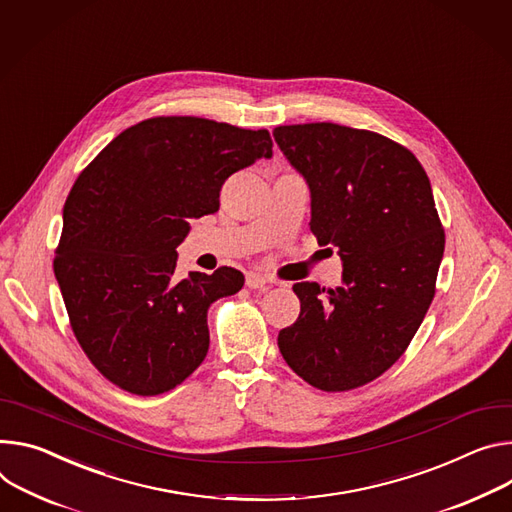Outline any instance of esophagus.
I'll use <instances>...</instances> for the list:
<instances>
[{"instance_id":"obj_1","label":"esophagus","mask_w":512,"mask_h":512,"mask_svg":"<svg viewBox=\"0 0 512 512\" xmlns=\"http://www.w3.org/2000/svg\"><path fill=\"white\" fill-rule=\"evenodd\" d=\"M271 284L267 275L261 273H247V288L249 290H265Z\"/></svg>"}]
</instances>
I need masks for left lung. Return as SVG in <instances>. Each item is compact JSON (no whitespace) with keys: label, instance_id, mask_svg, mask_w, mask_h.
Listing matches in <instances>:
<instances>
[{"label":"left lung","instance_id":"obj_1","mask_svg":"<svg viewBox=\"0 0 512 512\" xmlns=\"http://www.w3.org/2000/svg\"><path fill=\"white\" fill-rule=\"evenodd\" d=\"M273 136L308 181L312 235L343 261V286L327 294L294 284L300 316L277 347L310 386L347 392L400 359L435 298L445 230L431 181L406 147L371 130L310 122Z\"/></svg>","mask_w":512,"mask_h":512}]
</instances>
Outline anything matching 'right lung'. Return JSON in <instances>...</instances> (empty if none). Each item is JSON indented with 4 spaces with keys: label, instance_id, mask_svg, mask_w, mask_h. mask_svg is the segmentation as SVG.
<instances>
[{
    "label": "right lung",
    "instance_id": "obj_1",
    "mask_svg": "<svg viewBox=\"0 0 512 512\" xmlns=\"http://www.w3.org/2000/svg\"><path fill=\"white\" fill-rule=\"evenodd\" d=\"M271 147L265 128L157 116L120 132L79 173L53 267L77 343L114 386L157 396L204 361L208 308L245 275L218 267L179 282L175 249L190 218L218 210L222 183Z\"/></svg>",
    "mask_w": 512,
    "mask_h": 512
}]
</instances>
